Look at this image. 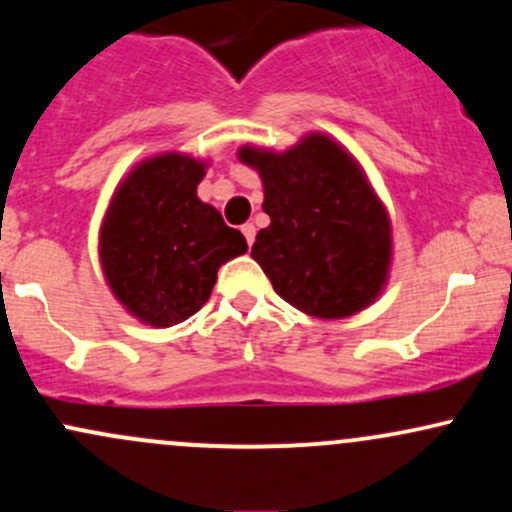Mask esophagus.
<instances>
[{
	"label": "esophagus",
	"mask_w": 512,
	"mask_h": 512,
	"mask_svg": "<svg viewBox=\"0 0 512 512\" xmlns=\"http://www.w3.org/2000/svg\"><path fill=\"white\" fill-rule=\"evenodd\" d=\"M240 230H243V235H245L247 245L255 243V226H252V223H243V226H240Z\"/></svg>",
	"instance_id": "obj_1"
}]
</instances>
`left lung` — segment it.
<instances>
[{
	"mask_svg": "<svg viewBox=\"0 0 512 512\" xmlns=\"http://www.w3.org/2000/svg\"><path fill=\"white\" fill-rule=\"evenodd\" d=\"M260 170L269 226L252 257L274 291L316 318H345L379 296L391 260V228L364 172L325 136L282 155L243 148Z\"/></svg>",
	"mask_w": 512,
	"mask_h": 512,
	"instance_id": "8db88e82",
	"label": "left lung"
}]
</instances>
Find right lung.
<instances>
[{
  "mask_svg": "<svg viewBox=\"0 0 512 512\" xmlns=\"http://www.w3.org/2000/svg\"><path fill=\"white\" fill-rule=\"evenodd\" d=\"M204 165L167 153L128 174L101 228L111 291L143 323H182L209 301L223 262L243 255V233L196 196Z\"/></svg>",
  "mask_w": 512,
  "mask_h": 512,
  "instance_id": "add662e5",
  "label": "right lung"
}]
</instances>
